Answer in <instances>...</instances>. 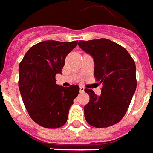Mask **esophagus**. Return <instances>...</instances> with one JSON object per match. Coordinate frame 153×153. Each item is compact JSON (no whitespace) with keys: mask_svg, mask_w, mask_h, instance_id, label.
Returning <instances> with one entry per match:
<instances>
[{"mask_svg":"<svg viewBox=\"0 0 153 153\" xmlns=\"http://www.w3.org/2000/svg\"><path fill=\"white\" fill-rule=\"evenodd\" d=\"M84 91H85V87H80V91H81V92H83Z\"/></svg>","mask_w":153,"mask_h":153,"instance_id":"obj_1","label":"esophagus"}]
</instances>
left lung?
Returning a JSON list of instances; mask_svg holds the SVG:
<instances>
[{
  "label": "left lung",
  "instance_id": "left-lung-1",
  "mask_svg": "<svg viewBox=\"0 0 153 153\" xmlns=\"http://www.w3.org/2000/svg\"><path fill=\"white\" fill-rule=\"evenodd\" d=\"M78 46L93 58L95 77L102 84L100 96L85 89L90 96L85 118L92 127L112 126L125 116L137 88L134 61L124 47L108 39L80 41Z\"/></svg>",
  "mask_w": 153,
  "mask_h": 153
}]
</instances>
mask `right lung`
Returning a JSON list of instances; mask_svg holds the SVG:
<instances>
[{"instance_id": "1", "label": "right lung", "mask_w": 153, "mask_h": 153, "mask_svg": "<svg viewBox=\"0 0 153 153\" xmlns=\"http://www.w3.org/2000/svg\"><path fill=\"white\" fill-rule=\"evenodd\" d=\"M78 42L45 41L27 51L19 65V89L30 118L46 128H58L66 123L71 106L80 87L57 85L65 58Z\"/></svg>"}]
</instances>
